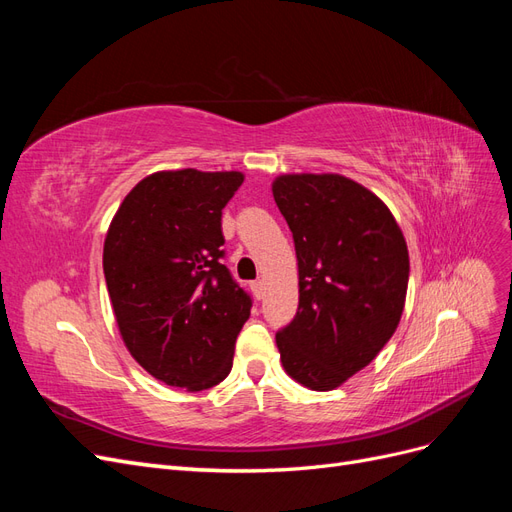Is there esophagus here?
I'll return each mask as SVG.
<instances>
[{"label": "esophagus", "instance_id": "obj_1", "mask_svg": "<svg viewBox=\"0 0 512 512\" xmlns=\"http://www.w3.org/2000/svg\"><path fill=\"white\" fill-rule=\"evenodd\" d=\"M252 290H254L256 299H262V297H265V282H262V280L252 282Z\"/></svg>", "mask_w": 512, "mask_h": 512}]
</instances>
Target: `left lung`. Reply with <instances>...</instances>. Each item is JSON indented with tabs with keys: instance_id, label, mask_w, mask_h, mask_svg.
Segmentation results:
<instances>
[{
	"instance_id": "8db88e82",
	"label": "left lung",
	"mask_w": 512,
	"mask_h": 512,
	"mask_svg": "<svg viewBox=\"0 0 512 512\" xmlns=\"http://www.w3.org/2000/svg\"><path fill=\"white\" fill-rule=\"evenodd\" d=\"M273 198L299 262L297 316L275 342L286 374L331 391L367 367L404 312L410 258L393 213L342 175H282Z\"/></svg>"
}]
</instances>
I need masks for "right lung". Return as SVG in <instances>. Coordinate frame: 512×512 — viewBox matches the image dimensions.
Segmentation results:
<instances>
[{
    "label": "right lung",
    "instance_id": "obj_1",
    "mask_svg": "<svg viewBox=\"0 0 512 512\" xmlns=\"http://www.w3.org/2000/svg\"><path fill=\"white\" fill-rule=\"evenodd\" d=\"M241 183L237 170H160L108 226L102 265L123 344L168 386L205 391L230 374L252 309L222 265V209Z\"/></svg>",
    "mask_w": 512,
    "mask_h": 512
}]
</instances>
